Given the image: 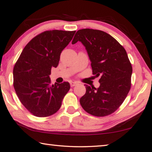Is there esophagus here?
I'll return each instance as SVG.
<instances>
[{
    "instance_id": "34e87169",
    "label": "esophagus",
    "mask_w": 152,
    "mask_h": 152,
    "mask_svg": "<svg viewBox=\"0 0 152 152\" xmlns=\"http://www.w3.org/2000/svg\"><path fill=\"white\" fill-rule=\"evenodd\" d=\"M77 84H78V83H77L76 82H70V86H71L72 87L75 86L77 85Z\"/></svg>"
}]
</instances>
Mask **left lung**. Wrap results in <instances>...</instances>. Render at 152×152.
Listing matches in <instances>:
<instances>
[{
    "instance_id": "8db88e82",
    "label": "left lung",
    "mask_w": 152,
    "mask_h": 152,
    "mask_svg": "<svg viewBox=\"0 0 152 152\" xmlns=\"http://www.w3.org/2000/svg\"><path fill=\"white\" fill-rule=\"evenodd\" d=\"M78 41L88 53L92 74L101 76L98 88L85 84L86 93L80 98V103L89 114L107 116L119 109L130 91L132 64L124 48L106 32L80 29L72 43Z\"/></svg>"
}]
</instances>
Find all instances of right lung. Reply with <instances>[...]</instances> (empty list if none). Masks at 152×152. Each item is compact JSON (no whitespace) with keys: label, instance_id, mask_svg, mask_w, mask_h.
Listing matches in <instances>:
<instances>
[{"label":"right lung","instance_id":"right-lung-1","mask_svg":"<svg viewBox=\"0 0 152 152\" xmlns=\"http://www.w3.org/2000/svg\"><path fill=\"white\" fill-rule=\"evenodd\" d=\"M75 32L50 30L40 33L27 43L15 64V92L23 106L36 117H48L57 112L70 88L68 82L51 84L50 75Z\"/></svg>","mask_w":152,"mask_h":152}]
</instances>
